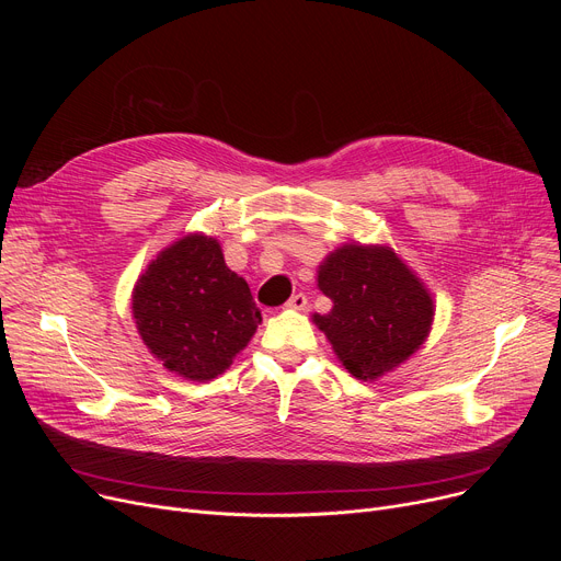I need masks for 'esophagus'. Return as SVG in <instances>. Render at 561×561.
<instances>
[{
    "mask_svg": "<svg viewBox=\"0 0 561 561\" xmlns=\"http://www.w3.org/2000/svg\"><path fill=\"white\" fill-rule=\"evenodd\" d=\"M307 305H309V300H307L305 293H296V296H293V298L286 302V307H288V309H296V311L307 309Z\"/></svg>",
    "mask_w": 561,
    "mask_h": 561,
    "instance_id": "esophagus-1",
    "label": "esophagus"
}]
</instances>
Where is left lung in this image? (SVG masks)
Listing matches in <instances>:
<instances>
[{
	"instance_id": "left-lung-1",
	"label": "left lung",
	"mask_w": 561,
	"mask_h": 561,
	"mask_svg": "<svg viewBox=\"0 0 561 561\" xmlns=\"http://www.w3.org/2000/svg\"><path fill=\"white\" fill-rule=\"evenodd\" d=\"M318 286L334 307L313 322L359 379L400 366L430 332V293L389 248L343 245L320 265Z\"/></svg>"
}]
</instances>
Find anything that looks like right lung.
<instances>
[{
    "label": "right lung",
    "mask_w": 561,
    "mask_h": 561,
    "mask_svg": "<svg viewBox=\"0 0 561 561\" xmlns=\"http://www.w3.org/2000/svg\"><path fill=\"white\" fill-rule=\"evenodd\" d=\"M136 328L176 375L209 381L248 345L261 311L216 239L193 233L163 250L134 288Z\"/></svg>",
    "instance_id": "1"
}]
</instances>
